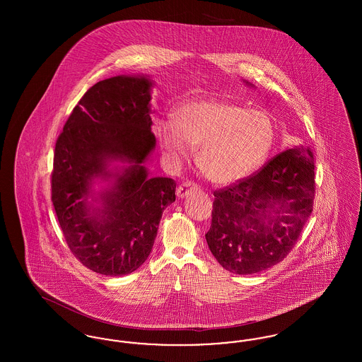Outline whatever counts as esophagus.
Masks as SVG:
<instances>
[{
  "label": "esophagus",
  "mask_w": 362,
  "mask_h": 362,
  "mask_svg": "<svg viewBox=\"0 0 362 362\" xmlns=\"http://www.w3.org/2000/svg\"><path fill=\"white\" fill-rule=\"evenodd\" d=\"M192 189H198V186H197L195 183H192V182H185L183 185H180V186L176 189V195H177L179 198H185V197L189 195Z\"/></svg>",
  "instance_id": "esophagus-1"
}]
</instances>
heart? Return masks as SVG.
<instances>
[{
	"mask_svg": "<svg viewBox=\"0 0 362 362\" xmlns=\"http://www.w3.org/2000/svg\"><path fill=\"white\" fill-rule=\"evenodd\" d=\"M157 136L164 153L186 160L199 148L197 164L216 185H230L254 173L269 155L274 126L263 110L244 108L221 99H199L183 104L175 123L161 122Z\"/></svg>",
	"mask_w": 362,
	"mask_h": 362,
	"instance_id": "b5f03b06",
	"label": "heart"
}]
</instances>
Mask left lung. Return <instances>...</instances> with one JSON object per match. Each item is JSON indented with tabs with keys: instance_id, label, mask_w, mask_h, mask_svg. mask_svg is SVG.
<instances>
[{
	"instance_id": "1",
	"label": "left lung",
	"mask_w": 362,
	"mask_h": 362,
	"mask_svg": "<svg viewBox=\"0 0 362 362\" xmlns=\"http://www.w3.org/2000/svg\"><path fill=\"white\" fill-rule=\"evenodd\" d=\"M315 160L286 149L257 173L214 191L209 250L225 270L257 274L288 257L313 210Z\"/></svg>"
}]
</instances>
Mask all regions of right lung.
I'll return each instance as SVG.
<instances>
[{
    "label": "right lung",
    "instance_id": "add662e5",
    "mask_svg": "<svg viewBox=\"0 0 362 362\" xmlns=\"http://www.w3.org/2000/svg\"><path fill=\"white\" fill-rule=\"evenodd\" d=\"M151 86L142 76H117L90 86L57 139L52 201L73 255L103 276L130 274L148 259L164 209L175 201L171 177H149L155 149ZM112 160L127 162L110 172ZM96 177L113 186L87 202ZM93 199V200H98Z\"/></svg>",
    "mask_w": 362,
    "mask_h": 362
}]
</instances>
